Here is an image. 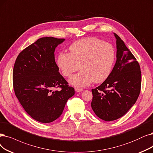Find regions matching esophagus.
<instances>
[{
	"instance_id": "1",
	"label": "esophagus",
	"mask_w": 153,
	"mask_h": 153,
	"mask_svg": "<svg viewBox=\"0 0 153 153\" xmlns=\"http://www.w3.org/2000/svg\"><path fill=\"white\" fill-rule=\"evenodd\" d=\"M75 90L76 91V92H80V91H82L83 90L82 88H75Z\"/></svg>"
}]
</instances>
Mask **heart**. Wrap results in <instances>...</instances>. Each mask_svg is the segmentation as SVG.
<instances>
[{
  "label": "heart",
  "mask_w": 153,
  "mask_h": 153,
  "mask_svg": "<svg viewBox=\"0 0 153 153\" xmlns=\"http://www.w3.org/2000/svg\"><path fill=\"white\" fill-rule=\"evenodd\" d=\"M69 51L58 54L57 65L65 77H70L80 65L82 71L69 80L73 86L87 87L93 81L100 83L111 74L115 52L108 42L97 38H84L73 42Z\"/></svg>",
  "instance_id": "1"
}]
</instances>
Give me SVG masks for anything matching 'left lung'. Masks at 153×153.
<instances>
[{
  "label": "left lung",
  "mask_w": 153,
  "mask_h": 153,
  "mask_svg": "<svg viewBox=\"0 0 153 153\" xmlns=\"http://www.w3.org/2000/svg\"><path fill=\"white\" fill-rule=\"evenodd\" d=\"M117 60L111 74L100 86L91 90V107L97 117L112 121L125 115L136 103L141 87L140 66L119 36L114 33Z\"/></svg>",
  "instance_id": "left-lung-1"
}]
</instances>
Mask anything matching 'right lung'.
Returning <instances> with one entry per match:
<instances>
[{
  "instance_id": "add662e5",
  "label": "right lung",
  "mask_w": 153,
  "mask_h": 153,
  "mask_svg": "<svg viewBox=\"0 0 153 153\" xmlns=\"http://www.w3.org/2000/svg\"><path fill=\"white\" fill-rule=\"evenodd\" d=\"M65 41L53 37L38 39L16 58L13 87L17 99L34 120L50 123L62 114L75 89L60 74L54 59L57 46ZM59 90L53 91L54 88Z\"/></svg>"
}]
</instances>
